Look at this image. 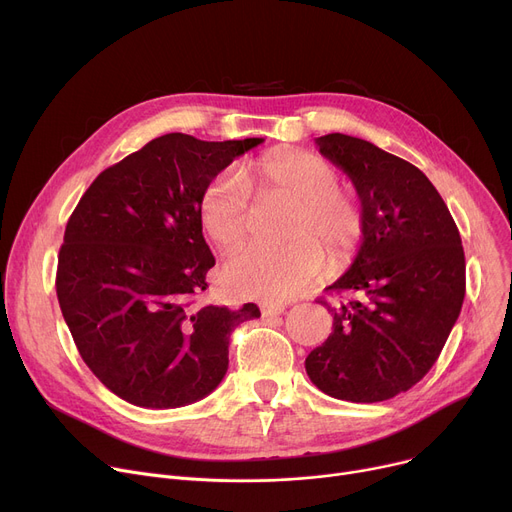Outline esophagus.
<instances>
[{
  "label": "esophagus",
  "mask_w": 512,
  "mask_h": 512,
  "mask_svg": "<svg viewBox=\"0 0 512 512\" xmlns=\"http://www.w3.org/2000/svg\"><path fill=\"white\" fill-rule=\"evenodd\" d=\"M284 305H272V303H265V305H261V315L263 317H276V315H280V313H284Z\"/></svg>",
  "instance_id": "1"
}]
</instances>
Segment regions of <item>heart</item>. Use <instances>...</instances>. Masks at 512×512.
I'll return each instance as SVG.
<instances>
[{
  "mask_svg": "<svg viewBox=\"0 0 512 512\" xmlns=\"http://www.w3.org/2000/svg\"><path fill=\"white\" fill-rule=\"evenodd\" d=\"M338 170L311 151L278 149L222 172L201 195L205 232L224 253L245 245L251 232V193L292 203L280 249H249L226 265V284L240 297L286 303L324 274L326 257L340 267L353 259L363 236L361 201L338 186Z\"/></svg>",
  "mask_w": 512,
  "mask_h": 512,
  "instance_id": "1",
  "label": "heart"
}]
</instances>
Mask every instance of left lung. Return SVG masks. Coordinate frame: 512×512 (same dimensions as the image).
<instances>
[{"label": "left lung", "instance_id": "8db88e82", "mask_svg": "<svg viewBox=\"0 0 512 512\" xmlns=\"http://www.w3.org/2000/svg\"><path fill=\"white\" fill-rule=\"evenodd\" d=\"M319 153L351 178L363 207L353 265L330 286L351 294L328 311L332 334L305 359L332 398L380 402L432 369L465 299V253L452 215L427 176L369 141L332 132Z\"/></svg>", "mask_w": 512, "mask_h": 512}]
</instances>
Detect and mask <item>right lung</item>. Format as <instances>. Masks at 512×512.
I'll use <instances>...</instances> for the list:
<instances>
[{
	"instance_id": "right-lung-1",
	"label": "right lung",
	"mask_w": 512,
	"mask_h": 512,
	"mask_svg": "<svg viewBox=\"0 0 512 512\" xmlns=\"http://www.w3.org/2000/svg\"><path fill=\"white\" fill-rule=\"evenodd\" d=\"M263 139L170 132L103 170L70 215L56 290L80 357L130 405L176 409L220 386L230 334L259 317L195 305L215 259L203 238L205 186Z\"/></svg>"
}]
</instances>
